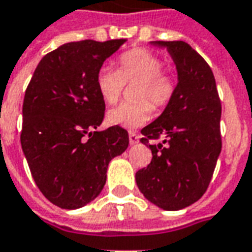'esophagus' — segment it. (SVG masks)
Segmentation results:
<instances>
[{"mask_svg": "<svg viewBox=\"0 0 252 252\" xmlns=\"http://www.w3.org/2000/svg\"><path fill=\"white\" fill-rule=\"evenodd\" d=\"M129 143H131L132 146L139 143V135H136L135 132H129Z\"/></svg>", "mask_w": 252, "mask_h": 252, "instance_id": "obj_1", "label": "esophagus"}]
</instances>
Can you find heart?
I'll return each instance as SVG.
<instances>
[{
  "mask_svg": "<svg viewBox=\"0 0 252 252\" xmlns=\"http://www.w3.org/2000/svg\"><path fill=\"white\" fill-rule=\"evenodd\" d=\"M161 59L147 49H132L119 59V71L102 66L96 73V89L103 101L113 105L120 99L124 86L139 82L135 96L139 101L126 102L110 109L106 114L109 124L136 129L150 120L153 108H163L173 98L176 82L173 76L161 71Z\"/></svg>",
  "mask_w": 252,
  "mask_h": 252,
  "instance_id": "b5f03b06",
  "label": "heart"
}]
</instances>
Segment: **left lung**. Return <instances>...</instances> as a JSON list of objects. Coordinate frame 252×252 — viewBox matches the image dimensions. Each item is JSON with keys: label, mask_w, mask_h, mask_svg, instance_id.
Masks as SVG:
<instances>
[{"label": "left lung", "mask_w": 252, "mask_h": 252, "mask_svg": "<svg viewBox=\"0 0 252 252\" xmlns=\"http://www.w3.org/2000/svg\"><path fill=\"white\" fill-rule=\"evenodd\" d=\"M177 71L175 94L161 116L142 129L140 142L150 147L151 162L136 172L144 198L176 212L202 198L221 153V102L216 79L205 60L183 40H157ZM164 136L162 144L149 145Z\"/></svg>", "instance_id": "obj_1"}]
</instances>
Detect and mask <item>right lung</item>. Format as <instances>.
<instances>
[{
  "label": "right lung",
  "mask_w": 252,
  "mask_h": 252,
  "mask_svg": "<svg viewBox=\"0 0 252 252\" xmlns=\"http://www.w3.org/2000/svg\"><path fill=\"white\" fill-rule=\"evenodd\" d=\"M126 39L64 43L36 66L23 102L20 142L40 192L61 209H79L101 193L112 158L128 147L121 126L96 131L105 101L96 89L102 64Z\"/></svg>",
  "instance_id": "1"
}]
</instances>
